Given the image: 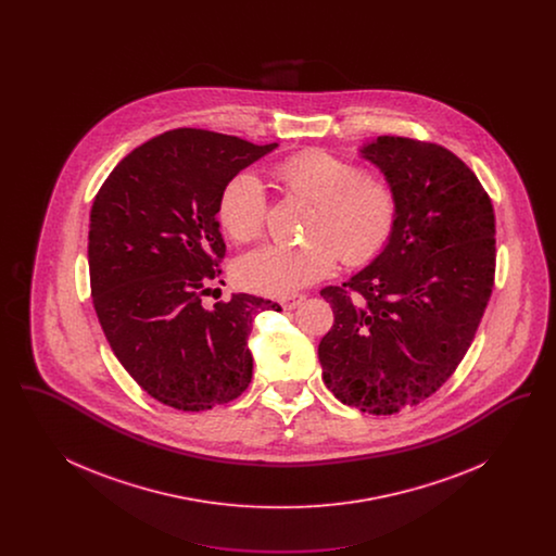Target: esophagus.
<instances>
[{"instance_id": "34e87169", "label": "esophagus", "mask_w": 556, "mask_h": 556, "mask_svg": "<svg viewBox=\"0 0 556 556\" xmlns=\"http://www.w3.org/2000/svg\"><path fill=\"white\" fill-rule=\"evenodd\" d=\"M302 300H304V295H290V298H283V300H281V306H283L286 311H293Z\"/></svg>"}]
</instances>
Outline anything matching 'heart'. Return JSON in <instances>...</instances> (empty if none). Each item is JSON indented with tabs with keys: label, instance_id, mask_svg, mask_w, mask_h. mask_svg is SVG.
<instances>
[{
	"label": "heart",
	"instance_id": "1",
	"mask_svg": "<svg viewBox=\"0 0 556 556\" xmlns=\"http://www.w3.org/2000/svg\"><path fill=\"white\" fill-rule=\"evenodd\" d=\"M291 195L315 204L302 245L265 243L236 266L245 290L286 298L327 277L338 263L367 265L381 254L396 225V195L388 184L320 150H306L277 166ZM266 191L254 173H239L220 193L218 220L229 238L250 241L266 220Z\"/></svg>",
	"mask_w": 556,
	"mask_h": 556
}]
</instances>
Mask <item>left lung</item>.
<instances>
[{
  "mask_svg": "<svg viewBox=\"0 0 556 556\" xmlns=\"http://www.w3.org/2000/svg\"><path fill=\"white\" fill-rule=\"evenodd\" d=\"M358 154L394 191L396 225L377 258L320 291L336 320L318 363L340 402L394 415L440 390L476 338L494 286V211L442 146L381 135Z\"/></svg>",
  "mask_w": 556,
  "mask_h": 556,
  "instance_id": "obj_1",
  "label": "left lung"
}]
</instances>
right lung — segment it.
<instances>
[{
	"label": "right lung",
	"instance_id": "add662e5",
	"mask_svg": "<svg viewBox=\"0 0 556 556\" xmlns=\"http://www.w3.org/2000/svg\"><path fill=\"white\" fill-rule=\"evenodd\" d=\"M279 143L175 129L135 148L89 214V277L98 320L132 379L177 410L231 402L252 381L248 336L270 300L233 293L204 308L225 256V186Z\"/></svg>",
	"mask_w": 556,
	"mask_h": 556
}]
</instances>
